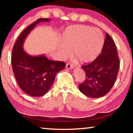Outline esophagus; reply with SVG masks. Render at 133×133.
Segmentation results:
<instances>
[{
    "label": "esophagus",
    "mask_w": 133,
    "mask_h": 133,
    "mask_svg": "<svg viewBox=\"0 0 133 133\" xmlns=\"http://www.w3.org/2000/svg\"><path fill=\"white\" fill-rule=\"evenodd\" d=\"M66 68L67 69H72L74 68V66H73V65L71 64V63L68 62V63H66Z\"/></svg>",
    "instance_id": "obj_1"
}]
</instances>
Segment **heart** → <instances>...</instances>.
Segmentation results:
<instances>
[{"label": "heart", "instance_id": "heart-1", "mask_svg": "<svg viewBox=\"0 0 133 133\" xmlns=\"http://www.w3.org/2000/svg\"><path fill=\"white\" fill-rule=\"evenodd\" d=\"M104 37L101 30L85 25L69 27L63 37V44L59 46L62 57L70 56L72 50L74 57L82 63L93 61L101 53Z\"/></svg>", "mask_w": 133, "mask_h": 133}]
</instances>
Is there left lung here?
<instances>
[{
    "instance_id": "obj_1",
    "label": "left lung",
    "mask_w": 133,
    "mask_h": 133,
    "mask_svg": "<svg viewBox=\"0 0 133 133\" xmlns=\"http://www.w3.org/2000/svg\"><path fill=\"white\" fill-rule=\"evenodd\" d=\"M86 79L79 85L81 91L92 98L103 97L113 87L119 69V58L112 38L106 34L102 52L91 63L81 66Z\"/></svg>"
}]
</instances>
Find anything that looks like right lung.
Returning a JSON list of instances; mask_svg holds the SVG:
<instances>
[{"label": "right lung", "mask_w": 133, "mask_h": 133, "mask_svg": "<svg viewBox=\"0 0 133 133\" xmlns=\"http://www.w3.org/2000/svg\"><path fill=\"white\" fill-rule=\"evenodd\" d=\"M50 19H38L26 27L18 37L12 50L11 64L20 88L32 97H41L46 93L53 84L56 74L64 69L65 63L49 60L45 56H31L23 50L25 38L40 22Z\"/></svg>", "instance_id": "right-lung-1"}]
</instances>
